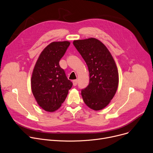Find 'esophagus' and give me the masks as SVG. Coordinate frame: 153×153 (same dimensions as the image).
Returning a JSON list of instances; mask_svg holds the SVG:
<instances>
[{
  "label": "esophagus",
  "mask_w": 153,
  "mask_h": 153,
  "mask_svg": "<svg viewBox=\"0 0 153 153\" xmlns=\"http://www.w3.org/2000/svg\"><path fill=\"white\" fill-rule=\"evenodd\" d=\"M77 83H78V80L77 79H75L73 81V85L74 86H76L77 85Z\"/></svg>",
  "instance_id": "1"
}]
</instances>
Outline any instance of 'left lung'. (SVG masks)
I'll return each instance as SVG.
<instances>
[{"mask_svg": "<svg viewBox=\"0 0 153 153\" xmlns=\"http://www.w3.org/2000/svg\"><path fill=\"white\" fill-rule=\"evenodd\" d=\"M75 47L85 60L89 83L82 91L86 105L94 111L103 109L114 97L119 86L115 62L105 45L94 38L74 40Z\"/></svg>", "mask_w": 153, "mask_h": 153, "instance_id": "left-lung-1", "label": "left lung"}]
</instances>
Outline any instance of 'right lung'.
<instances>
[{
  "instance_id": "right-lung-1",
  "label": "right lung",
  "mask_w": 153,
  "mask_h": 153,
  "mask_svg": "<svg viewBox=\"0 0 153 153\" xmlns=\"http://www.w3.org/2000/svg\"><path fill=\"white\" fill-rule=\"evenodd\" d=\"M70 44L68 41L50 43L41 52L34 67L31 91L38 104L46 112L59 109L73 85L59 65Z\"/></svg>"
}]
</instances>
